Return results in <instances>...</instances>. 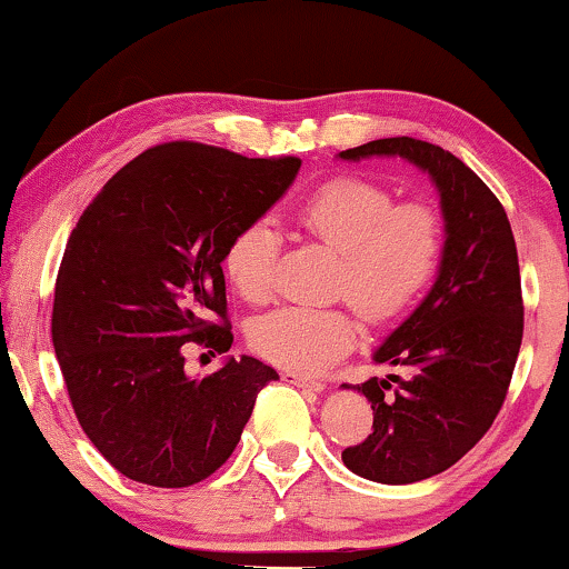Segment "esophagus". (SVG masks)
Returning <instances> with one entry per match:
<instances>
[{
  "mask_svg": "<svg viewBox=\"0 0 569 569\" xmlns=\"http://www.w3.org/2000/svg\"><path fill=\"white\" fill-rule=\"evenodd\" d=\"M284 380H290V383L298 386V388H308V391H313V393H321L323 388H326V386L321 383V380L308 378V376H300V372H292V370L284 372Z\"/></svg>",
  "mask_w": 569,
  "mask_h": 569,
  "instance_id": "34e87169",
  "label": "esophagus"
}]
</instances>
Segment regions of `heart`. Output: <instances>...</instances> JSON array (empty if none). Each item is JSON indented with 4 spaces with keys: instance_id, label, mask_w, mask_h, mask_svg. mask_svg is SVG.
Listing matches in <instances>:
<instances>
[{
    "instance_id": "b5f03b06",
    "label": "heart",
    "mask_w": 569,
    "mask_h": 569,
    "mask_svg": "<svg viewBox=\"0 0 569 569\" xmlns=\"http://www.w3.org/2000/svg\"><path fill=\"white\" fill-rule=\"evenodd\" d=\"M310 240L339 256L337 292L370 321H388L415 302L440 263L442 228L422 204H396L391 191L360 178H333L298 209ZM279 236L267 220L240 228L222 267L246 302H267L274 287ZM357 323L341 308H279L251 326V347L292 372H318L355 345Z\"/></svg>"
}]
</instances>
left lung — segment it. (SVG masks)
Segmentation results:
<instances>
[{"label": "left lung", "mask_w": 569, "mask_h": 569, "mask_svg": "<svg viewBox=\"0 0 569 569\" xmlns=\"http://www.w3.org/2000/svg\"><path fill=\"white\" fill-rule=\"evenodd\" d=\"M337 158H401L440 197L446 240L435 282L372 352L403 376L345 383L370 401L372 432L341 461L362 479L411 485L461 461L502 407L523 339L516 238L487 183L438 144L391 137Z\"/></svg>", "instance_id": "1"}]
</instances>
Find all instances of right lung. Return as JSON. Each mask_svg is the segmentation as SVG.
Instances as JSON below:
<instances>
[{"label":"right lung","mask_w":569,"mask_h":569,"mask_svg":"<svg viewBox=\"0 0 569 569\" xmlns=\"http://www.w3.org/2000/svg\"><path fill=\"white\" fill-rule=\"evenodd\" d=\"M300 170L298 158L220 147H152L108 181L69 236L51 337L82 430L123 477L191 487L228 461L277 370L224 357L186 376L189 341L228 352L222 256Z\"/></svg>","instance_id":"add662e5"}]
</instances>
